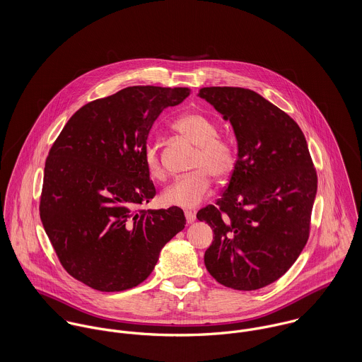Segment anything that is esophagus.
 I'll return each instance as SVG.
<instances>
[{
	"mask_svg": "<svg viewBox=\"0 0 362 362\" xmlns=\"http://www.w3.org/2000/svg\"><path fill=\"white\" fill-rule=\"evenodd\" d=\"M185 218H187V223L191 224L195 221V211L192 210H185Z\"/></svg>",
	"mask_w": 362,
	"mask_h": 362,
	"instance_id": "obj_1",
	"label": "esophagus"
}]
</instances>
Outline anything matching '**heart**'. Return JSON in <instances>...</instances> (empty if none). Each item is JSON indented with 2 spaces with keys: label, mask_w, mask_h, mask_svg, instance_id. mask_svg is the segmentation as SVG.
<instances>
[{
  "label": "heart",
  "mask_w": 362,
  "mask_h": 362,
  "mask_svg": "<svg viewBox=\"0 0 362 362\" xmlns=\"http://www.w3.org/2000/svg\"><path fill=\"white\" fill-rule=\"evenodd\" d=\"M173 127L198 146L192 161L195 171L167 187L161 194V202L167 206L194 209L205 201L210 192V175L224 181L234 173L237 151L228 139L218 136L217 124L202 112H184L174 121ZM144 160L152 178L157 181L165 178V167L155 144L149 142L145 146Z\"/></svg>",
  "instance_id": "heart-1"
}]
</instances>
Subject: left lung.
I'll return each mask as SVG.
<instances>
[{"instance_id": "8db88e82", "label": "left lung", "mask_w": 362, "mask_h": 362, "mask_svg": "<svg viewBox=\"0 0 362 362\" xmlns=\"http://www.w3.org/2000/svg\"><path fill=\"white\" fill-rule=\"evenodd\" d=\"M198 96L230 121L238 146L221 198L197 214L214 233L207 272L226 287L258 290L280 279L308 241L317 189L308 145L298 124L254 90L211 86Z\"/></svg>"}]
</instances>
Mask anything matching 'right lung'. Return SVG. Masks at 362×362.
Here are the masks:
<instances>
[{
    "mask_svg": "<svg viewBox=\"0 0 362 362\" xmlns=\"http://www.w3.org/2000/svg\"><path fill=\"white\" fill-rule=\"evenodd\" d=\"M188 96V88H125L79 108L54 142L40 218L61 264L83 284L105 293L136 287L184 230L180 207L138 206L156 195L144 160L152 125Z\"/></svg>",
    "mask_w": 362,
    "mask_h": 362,
    "instance_id": "add662e5",
    "label": "right lung"
}]
</instances>
